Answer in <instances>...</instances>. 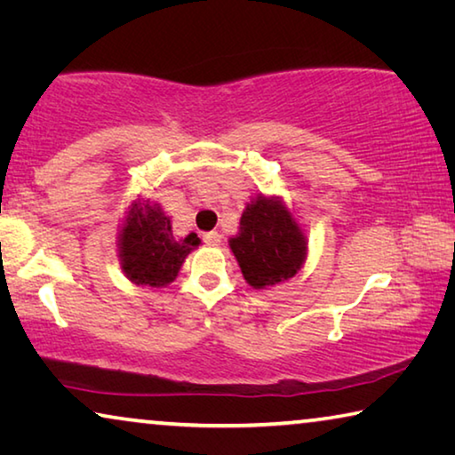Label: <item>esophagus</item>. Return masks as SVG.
<instances>
[{"label":"esophagus","instance_id":"1","mask_svg":"<svg viewBox=\"0 0 455 455\" xmlns=\"http://www.w3.org/2000/svg\"><path fill=\"white\" fill-rule=\"evenodd\" d=\"M203 241H204V244H209V246H220L222 235L217 233V230H212V233H204Z\"/></svg>","mask_w":455,"mask_h":455}]
</instances>
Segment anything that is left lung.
Here are the masks:
<instances>
[{"label": "left lung", "instance_id": "8db88e82", "mask_svg": "<svg viewBox=\"0 0 455 455\" xmlns=\"http://www.w3.org/2000/svg\"><path fill=\"white\" fill-rule=\"evenodd\" d=\"M228 246L244 281L263 291L301 271L309 238L281 196L259 192L246 203L238 233L228 238Z\"/></svg>", "mask_w": 455, "mask_h": 455}]
</instances>
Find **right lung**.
I'll list each match as a JSON object with an SVG mask.
<instances>
[{"label": "right lung", "instance_id": "1", "mask_svg": "<svg viewBox=\"0 0 455 455\" xmlns=\"http://www.w3.org/2000/svg\"><path fill=\"white\" fill-rule=\"evenodd\" d=\"M200 246L196 233L176 238L172 220L158 203L138 196L128 204L118 233L120 268L138 287L163 289L180 273L192 251Z\"/></svg>", "mask_w": 455, "mask_h": 455}]
</instances>
